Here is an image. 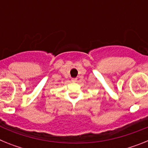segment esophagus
Here are the masks:
<instances>
[{"mask_svg": "<svg viewBox=\"0 0 148 148\" xmlns=\"http://www.w3.org/2000/svg\"><path fill=\"white\" fill-rule=\"evenodd\" d=\"M71 82H77V78H72Z\"/></svg>", "mask_w": 148, "mask_h": 148, "instance_id": "34e87169", "label": "esophagus"}]
</instances>
